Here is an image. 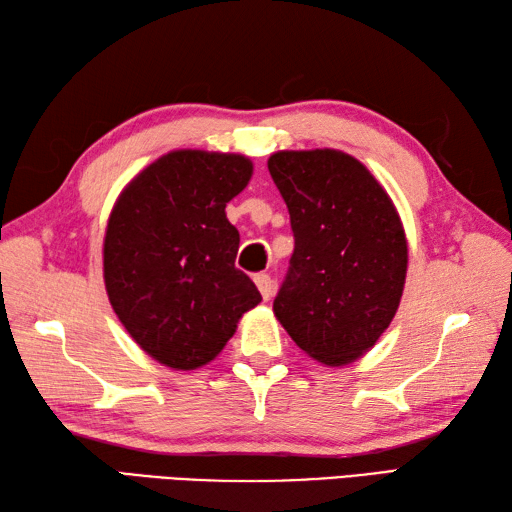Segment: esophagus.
Segmentation results:
<instances>
[{
    "label": "esophagus",
    "mask_w": 512,
    "mask_h": 512,
    "mask_svg": "<svg viewBox=\"0 0 512 512\" xmlns=\"http://www.w3.org/2000/svg\"><path fill=\"white\" fill-rule=\"evenodd\" d=\"M255 286L259 288V292H262V297H264L266 301H268L270 297H273L275 286H273V279H270V275H266V273L255 275Z\"/></svg>",
    "instance_id": "esophagus-1"
}]
</instances>
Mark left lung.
<instances>
[{
  "label": "left lung",
  "instance_id": "obj_1",
  "mask_svg": "<svg viewBox=\"0 0 512 512\" xmlns=\"http://www.w3.org/2000/svg\"><path fill=\"white\" fill-rule=\"evenodd\" d=\"M268 171L295 233L275 317L314 361L350 365L400 306L409 262L400 215L383 184L345 151H277Z\"/></svg>",
  "mask_w": 512,
  "mask_h": 512
}]
</instances>
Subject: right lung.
<instances>
[{
	"mask_svg": "<svg viewBox=\"0 0 512 512\" xmlns=\"http://www.w3.org/2000/svg\"><path fill=\"white\" fill-rule=\"evenodd\" d=\"M239 154L176 149L118 195L103 242V279L118 321L154 361L198 369L224 350L262 295L235 268L226 202L246 189Z\"/></svg>",
	"mask_w": 512,
	"mask_h": 512,
	"instance_id": "1",
	"label": "right lung"
}]
</instances>
